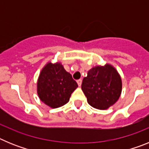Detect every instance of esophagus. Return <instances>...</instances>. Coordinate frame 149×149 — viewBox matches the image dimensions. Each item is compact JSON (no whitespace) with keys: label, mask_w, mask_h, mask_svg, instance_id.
Wrapping results in <instances>:
<instances>
[{"label":"esophagus","mask_w":149,"mask_h":149,"mask_svg":"<svg viewBox=\"0 0 149 149\" xmlns=\"http://www.w3.org/2000/svg\"><path fill=\"white\" fill-rule=\"evenodd\" d=\"M77 84H78V86H80L81 85V83H82V80H81V79H79V80H77Z\"/></svg>","instance_id":"34e87169"}]
</instances>
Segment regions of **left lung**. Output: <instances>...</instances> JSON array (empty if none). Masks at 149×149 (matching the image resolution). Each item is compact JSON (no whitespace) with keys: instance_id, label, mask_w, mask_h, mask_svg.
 <instances>
[{"instance_id":"left-lung-1","label":"left lung","mask_w":149,"mask_h":149,"mask_svg":"<svg viewBox=\"0 0 149 149\" xmlns=\"http://www.w3.org/2000/svg\"><path fill=\"white\" fill-rule=\"evenodd\" d=\"M81 89L89 104L94 108L106 110L120 97L122 80L115 68L109 64L95 66L83 79Z\"/></svg>"}]
</instances>
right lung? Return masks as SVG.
Listing matches in <instances>:
<instances>
[{
  "instance_id": "1",
  "label": "right lung",
  "mask_w": 149,
  "mask_h": 149,
  "mask_svg": "<svg viewBox=\"0 0 149 149\" xmlns=\"http://www.w3.org/2000/svg\"><path fill=\"white\" fill-rule=\"evenodd\" d=\"M77 84L61 63H48L41 72L37 83V93L40 100L52 108L68 103Z\"/></svg>"
}]
</instances>
